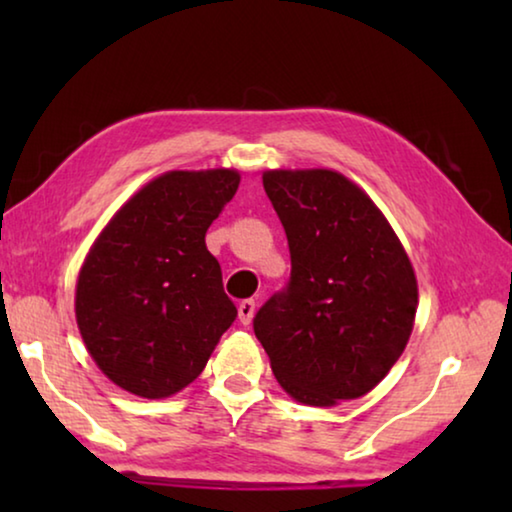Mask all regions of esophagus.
Instances as JSON below:
<instances>
[{
    "instance_id": "obj_1",
    "label": "esophagus",
    "mask_w": 512,
    "mask_h": 512,
    "mask_svg": "<svg viewBox=\"0 0 512 512\" xmlns=\"http://www.w3.org/2000/svg\"><path fill=\"white\" fill-rule=\"evenodd\" d=\"M255 316V300H241L239 302V320L244 325H248Z\"/></svg>"
}]
</instances>
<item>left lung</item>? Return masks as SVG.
<instances>
[{
	"label": "left lung",
	"mask_w": 512,
	"mask_h": 512,
	"mask_svg": "<svg viewBox=\"0 0 512 512\" xmlns=\"http://www.w3.org/2000/svg\"><path fill=\"white\" fill-rule=\"evenodd\" d=\"M291 277L253 318L275 379L311 406L357 400L409 341L418 282L377 205L329 169L266 171Z\"/></svg>",
	"instance_id": "left-lung-1"
}]
</instances>
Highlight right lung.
<instances>
[{
  "label": "right lung",
  "mask_w": 512,
  "mask_h": 512,
  "mask_svg": "<svg viewBox=\"0 0 512 512\" xmlns=\"http://www.w3.org/2000/svg\"><path fill=\"white\" fill-rule=\"evenodd\" d=\"M232 169L169 171L94 241L76 284V323L103 375L160 400L201 375L237 318L205 232L232 201Z\"/></svg>",
  "instance_id": "obj_1"
}]
</instances>
